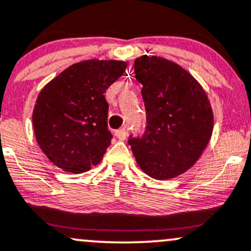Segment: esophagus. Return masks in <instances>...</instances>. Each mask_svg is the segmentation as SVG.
Instances as JSON below:
<instances>
[{"label":"esophagus","instance_id":"34e87169","mask_svg":"<svg viewBox=\"0 0 251 251\" xmlns=\"http://www.w3.org/2000/svg\"><path fill=\"white\" fill-rule=\"evenodd\" d=\"M115 137H117L119 140H125L126 137H127V133H126L125 128H120V130L115 131Z\"/></svg>","mask_w":251,"mask_h":251}]
</instances>
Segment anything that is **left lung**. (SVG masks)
Segmentation results:
<instances>
[{"mask_svg": "<svg viewBox=\"0 0 251 251\" xmlns=\"http://www.w3.org/2000/svg\"><path fill=\"white\" fill-rule=\"evenodd\" d=\"M134 74L143 85L148 125L142 138H130L128 144L145 174L174 178L197 163L210 142V100L186 69L163 57H138Z\"/></svg>", "mask_w": 251, "mask_h": 251, "instance_id": "1", "label": "left lung"}]
</instances>
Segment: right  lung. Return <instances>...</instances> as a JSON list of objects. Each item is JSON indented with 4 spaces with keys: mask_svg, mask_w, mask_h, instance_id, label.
Wrapping results in <instances>:
<instances>
[{
    "mask_svg": "<svg viewBox=\"0 0 251 251\" xmlns=\"http://www.w3.org/2000/svg\"><path fill=\"white\" fill-rule=\"evenodd\" d=\"M126 68L124 60H82L41 89L33 109V130L54 166L81 174L100 163L112 139L103 94Z\"/></svg>",
    "mask_w": 251,
    "mask_h": 251,
    "instance_id": "right-lung-1",
    "label": "right lung"
}]
</instances>
